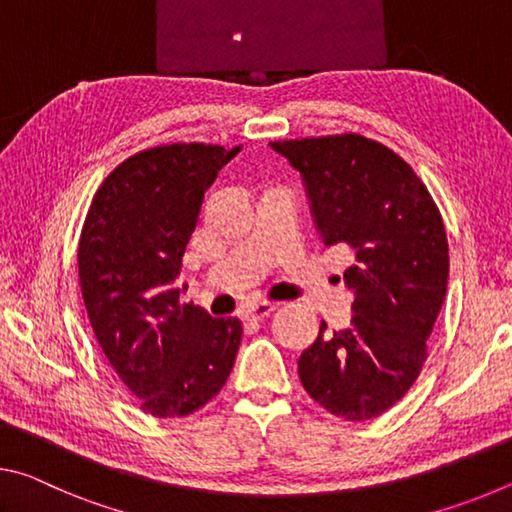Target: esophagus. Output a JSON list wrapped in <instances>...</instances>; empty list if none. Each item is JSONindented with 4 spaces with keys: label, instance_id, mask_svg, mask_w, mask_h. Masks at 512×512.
I'll use <instances>...</instances> for the list:
<instances>
[{
    "label": "esophagus",
    "instance_id": "obj_1",
    "mask_svg": "<svg viewBox=\"0 0 512 512\" xmlns=\"http://www.w3.org/2000/svg\"><path fill=\"white\" fill-rule=\"evenodd\" d=\"M275 309H277V305H273V302H257V305H248L244 309V318H248V320H262V318L271 316Z\"/></svg>",
    "mask_w": 512,
    "mask_h": 512
}]
</instances>
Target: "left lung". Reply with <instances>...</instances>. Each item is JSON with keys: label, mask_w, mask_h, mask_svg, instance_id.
I'll use <instances>...</instances> for the list:
<instances>
[{"label": "left lung", "mask_w": 512, "mask_h": 512, "mask_svg": "<svg viewBox=\"0 0 512 512\" xmlns=\"http://www.w3.org/2000/svg\"><path fill=\"white\" fill-rule=\"evenodd\" d=\"M307 189L325 246L352 250L343 280L352 323L300 354L305 391L336 418L370 420L400 402L427 359L443 307L449 248L422 180L388 146L357 133L271 142Z\"/></svg>", "instance_id": "obj_1"}]
</instances>
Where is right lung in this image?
Segmentation results:
<instances>
[{"mask_svg":"<svg viewBox=\"0 0 512 512\" xmlns=\"http://www.w3.org/2000/svg\"><path fill=\"white\" fill-rule=\"evenodd\" d=\"M167 144L131 155L92 198L79 280L103 354L153 418H183L221 391L241 343L239 318L183 302L176 280L216 173L239 153Z\"/></svg>","mask_w":512,"mask_h":512,"instance_id":"obj_1","label":"right lung"}]
</instances>
